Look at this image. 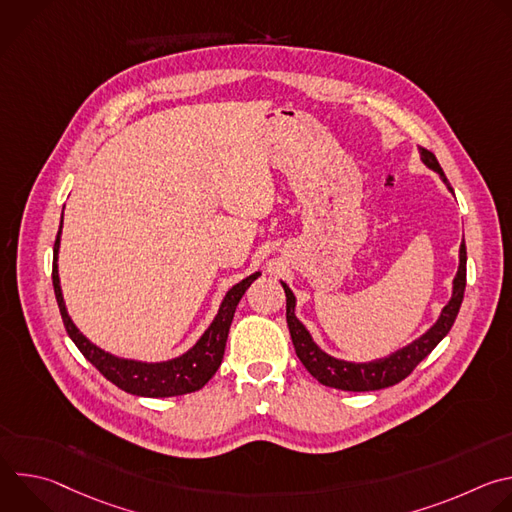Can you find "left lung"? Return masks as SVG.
<instances>
[{
  "instance_id": "left-lung-1",
  "label": "left lung",
  "mask_w": 512,
  "mask_h": 512,
  "mask_svg": "<svg viewBox=\"0 0 512 512\" xmlns=\"http://www.w3.org/2000/svg\"><path fill=\"white\" fill-rule=\"evenodd\" d=\"M419 154H421L423 164L427 168H431L433 172L440 174V178L444 180L448 190L454 192L446 174H444V170H442V166H440V162L435 160V156L425 148H419ZM281 285L285 289V300H287L285 318H287V328H289V334H291V342H294L296 354L302 360L304 367L308 369V373L314 379H318L322 385L332 387V389L377 391V389L397 385L405 377H409L417 364L437 344L444 340V336L454 326L456 316H458L460 306H462V300H464V289H466V243L460 245V267H458V273L454 277L452 300L442 310L440 320H437L421 338L413 340L411 344L393 352L391 356L381 358V360H373V362H346V360H338V358L326 354L324 350H320L318 344L312 340L310 332L306 330V326L296 318V298H294V294H291V289L285 283H281Z\"/></svg>"
}]
</instances>
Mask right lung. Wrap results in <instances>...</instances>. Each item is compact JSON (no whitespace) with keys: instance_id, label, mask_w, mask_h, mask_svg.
Masks as SVG:
<instances>
[{"instance_id":"1","label":"right lung","mask_w":512,"mask_h":512,"mask_svg":"<svg viewBox=\"0 0 512 512\" xmlns=\"http://www.w3.org/2000/svg\"><path fill=\"white\" fill-rule=\"evenodd\" d=\"M60 229H62V223H60ZM58 247H60V231L54 241L52 285H54L58 310L70 340L77 344L83 356L107 381H111L125 393L139 395V397H176V395H186L202 389L218 371V367H221L237 304L241 302L249 285L261 275V273H253L229 289V294L225 296L221 308H218L216 318L188 352L166 362H139V360L119 358L101 350L91 340H87L75 324H72L64 308L60 279H58V265H56Z\"/></svg>"}]
</instances>
